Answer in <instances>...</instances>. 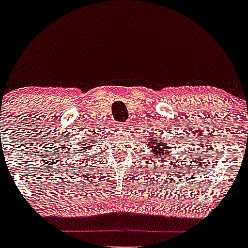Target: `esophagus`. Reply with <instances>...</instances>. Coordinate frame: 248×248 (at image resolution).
<instances>
[{"instance_id": "obj_1", "label": "esophagus", "mask_w": 248, "mask_h": 248, "mask_svg": "<svg viewBox=\"0 0 248 248\" xmlns=\"http://www.w3.org/2000/svg\"><path fill=\"white\" fill-rule=\"evenodd\" d=\"M114 127H116V130H124V128H126V124H121V122H117V124H114Z\"/></svg>"}]
</instances>
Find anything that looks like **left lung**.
<instances>
[{
	"label": "left lung",
	"instance_id": "obj_1",
	"mask_svg": "<svg viewBox=\"0 0 248 248\" xmlns=\"http://www.w3.org/2000/svg\"><path fill=\"white\" fill-rule=\"evenodd\" d=\"M151 141H152V144L149 145V147H151V149L152 148L156 149V151H155L156 154L155 155H156V157H157V160L160 161V156L164 154H166V152H168V151L170 149V147H168V145H166L165 141H157V143H154V139H151Z\"/></svg>",
	"mask_w": 248,
	"mask_h": 248
}]
</instances>
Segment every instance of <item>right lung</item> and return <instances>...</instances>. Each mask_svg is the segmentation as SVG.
Returning <instances> with one entry per match:
<instances>
[{
	"label": "right lung",
	"instance_id": "obj_1",
	"mask_svg": "<svg viewBox=\"0 0 248 248\" xmlns=\"http://www.w3.org/2000/svg\"><path fill=\"white\" fill-rule=\"evenodd\" d=\"M88 143H90V141H87L86 144H83V145H82V148H83V152H86L87 149H88V147H90V145H88Z\"/></svg>",
	"mask_w": 248,
	"mask_h": 248
}]
</instances>
